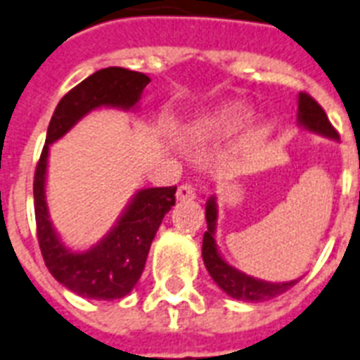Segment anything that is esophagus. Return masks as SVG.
I'll list each match as a JSON object with an SVG mask.
<instances>
[{
    "mask_svg": "<svg viewBox=\"0 0 360 360\" xmlns=\"http://www.w3.org/2000/svg\"><path fill=\"white\" fill-rule=\"evenodd\" d=\"M197 197L195 189L189 184H182L176 191V200H193Z\"/></svg>",
    "mask_w": 360,
    "mask_h": 360,
    "instance_id": "esophagus-1",
    "label": "esophagus"
}]
</instances>
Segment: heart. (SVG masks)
Here are the masks:
<instances>
[{"label": "heart", "mask_w": 360, "mask_h": 360, "mask_svg": "<svg viewBox=\"0 0 360 360\" xmlns=\"http://www.w3.org/2000/svg\"><path fill=\"white\" fill-rule=\"evenodd\" d=\"M250 118V110L244 105H225L199 124V131H233Z\"/></svg>", "instance_id": "1"}]
</instances>
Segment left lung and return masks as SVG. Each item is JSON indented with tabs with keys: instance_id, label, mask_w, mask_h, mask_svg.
<instances>
[{
	"instance_id": "left-lung-1",
	"label": "left lung",
	"mask_w": 360,
	"mask_h": 360,
	"mask_svg": "<svg viewBox=\"0 0 360 360\" xmlns=\"http://www.w3.org/2000/svg\"><path fill=\"white\" fill-rule=\"evenodd\" d=\"M297 122L300 127L317 133V135L327 136L333 141H338L340 136L336 133L330 122H328L327 114L319 107L316 99H311L308 94H299V112H297ZM206 229L202 236V261L212 276V280L216 281L219 289H224L225 293L236 300H246V302H264L278 297V295L285 293L287 289L297 283L299 280L291 281H264L253 276H248L240 272L235 266H231L218 250L216 244V225H218V202H216V195H212L210 199L206 200Z\"/></svg>"
}]
</instances>
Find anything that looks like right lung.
I'll list each match as a JSON object with an SVG mask.
<instances>
[{
  "mask_svg": "<svg viewBox=\"0 0 360 360\" xmlns=\"http://www.w3.org/2000/svg\"><path fill=\"white\" fill-rule=\"evenodd\" d=\"M150 79L124 67L96 71L61 97L46 131L44 148L33 180L39 248L50 274L79 297L94 300L122 299L141 278L150 246L165 214L174 206V188L139 189L125 206L116 225L84 252H75L61 242L50 221L46 205V167L50 144L73 129L86 114L101 107L133 110Z\"/></svg>",
  "mask_w": 360,
  "mask_h": 360,
  "instance_id": "right-lung-1",
  "label": "right lung"
}]
</instances>
